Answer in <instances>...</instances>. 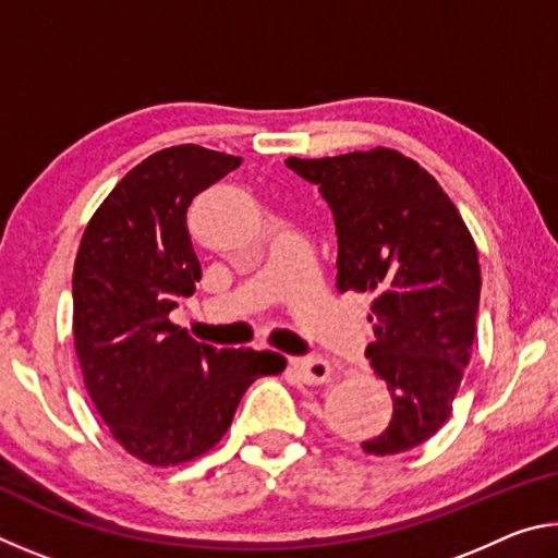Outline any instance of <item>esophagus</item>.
<instances>
[{"label": "esophagus", "mask_w": 558, "mask_h": 558, "mask_svg": "<svg viewBox=\"0 0 558 558\" xmlns=\"http://www.w3.org/2000/svg\"><path fill=\"white\" fill-rule=\"evenodd\" d=\"M290 364L305 384H325L329 379V374H332V369H329V364H327V359L317 356V354L295 356V359H290Z\"/></svg>", "instance_id": "1"}]
</instances>
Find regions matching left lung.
I'll use <instances>...</instances> for the list:
<instances>
[{"mask_svg": "<svg viewBox=\"0 0 558 558\" xmlns=\"http://www.w3.org/2000/svg\"><path fill=\"white\" fill-rule=\"evenodd\" d=\"M286 165L315 184L337 229V290L372 295V374L393 415L362 442L393 456L426 442L452 413L477 332L480 263L456 204L418 162L376 147Z\"/></svg>", "mask_w": 558, "mask_h": 558, "instance_id": "8db88e82", "label": "left lung"}]
</instances>
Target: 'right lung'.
Instances as JSON below:
<instances>
[{
  "mask_svg": "<svg viewBox=\"0 0 558 558\" xmlns=\"http://www.w3.org/2000/svg\"><path fill=\"white\" fill-rule=\"evenodd\" d=\"M241 157L199 145L159 149L93 214L73 266V339L100 418L130 456L177 465L229 430L258 376L286 356L216 349L169 323L202 280L186 209Z\"/></svg>",
  "mask_w": 558,
  "mask_h": 558,
  "instance_id": "right-lung-1",
  "label": "right lung"
}]
</instances>
